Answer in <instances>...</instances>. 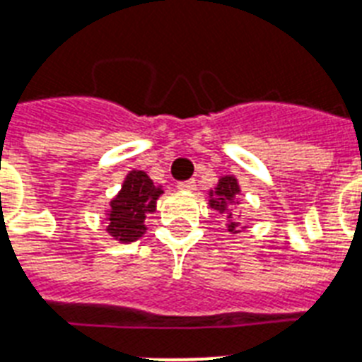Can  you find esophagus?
<instances>
[{
    "instance_id": "esophagus-1",
    "label": "esophagus",
    "mask_w": 362,
    "mask_h": 362,
    "mask_svg": "<svg viewBox=\"0 0 362 362\" xmlns=\"http://www.w3.org/2000/svg\"><path fill=\"white\" fill-rule=\"evenodd\" d=\"M178 189L180 191H195L197 189V182L195 180H186V182H178Z\"/></svg>"
}]
</instances>
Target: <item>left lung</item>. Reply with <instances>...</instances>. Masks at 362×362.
Instances as JSON below:
<instances>
[{
  "mask_svg": "<svg viewBox=\"0 0 362 362\" xmlns=\"http://www.w3.org/2000/svg\"><path fill=\"white\" fill-rule=\"evenodd\" d=\"M239 193H241V187H239L238 178L233 175L221 176L217 186L209 189V208H214L221 217L226 218V228L230 233H239L243 228H247L241 226L239 218L232 211V206L235 204Z\"/></svg>",
  "mask_w": 362,
  "mask_h": 362,
  "instance_id": "1",
  "label": "left lung"
}]
</instances>
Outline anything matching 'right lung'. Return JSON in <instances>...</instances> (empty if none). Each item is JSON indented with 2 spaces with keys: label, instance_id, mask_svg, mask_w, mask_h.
<instances>
[{
  "label": "right lung",
  "instance_id": "1",
  "mask_svg": "<svg viewBox=\"0 0 362 362\" xmlns=\"http://www.w3.org/2000/svg\"><path fill=\"white\" fill-rule=\"evenodd\" d=\"M162 193V186H156L147 173L130 171L106 209V232L119 243L138 241L147 232L145 218L156 211V200Z\"/></svg>",
  "mask_w": 362,
  "mask_h": 362
}]
</instances>
